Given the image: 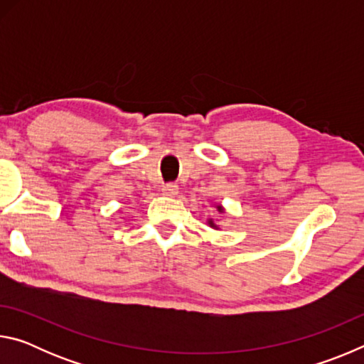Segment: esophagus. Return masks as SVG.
I'll list each match as a JSON object with an SVG mask.
<instances>
[{"mask_svg": "<svg viewBox=\"0 0 364 364\" xmlns=\"http://www.w3.org/2000/svg\"><path fill=\"white\" fill-rule=\"evenodd\" d=\"M162 193L165 196H176L178 194V184L176 183H167L162 186Z\"/></svg>", "mask_w": 364, "mask_h": 364, "instance_id": "esophagus-1", "label": "esophagus"}]
</instances>
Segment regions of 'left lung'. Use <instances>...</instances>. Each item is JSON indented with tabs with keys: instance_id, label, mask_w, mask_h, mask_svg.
I'll return each instance as SVG.
<instances>
[{
	"instance_id": "obj_1",
	"label": "left lung",
	"mask_w": 364,
	"mask_h": 364,
	"mask_svg": "<svg viewBox=\"0 0 364 364\" xmlns=\"http://www.w3.org/2000/svg\"><path fill=\"white\" fill-rule=\"evenodd\" d=\"M218 210H220V212H221V207H218ZM210 225H212V226H215V225H213V223H212V221H210Z\"/></svg>"
}]
</instances>
